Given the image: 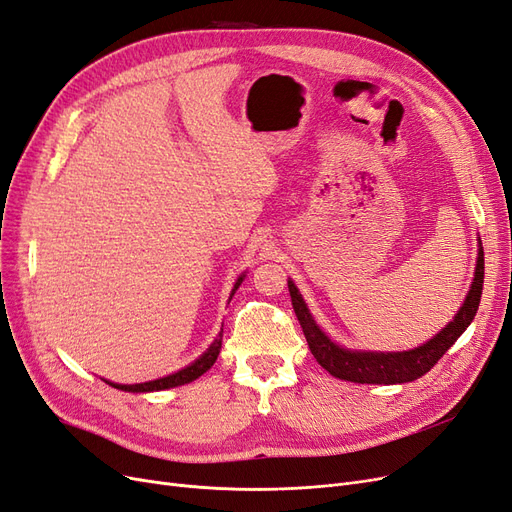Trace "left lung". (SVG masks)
I'll use <instances>...</instances> for the list:
<instances>
[{
    "label": "left lung",
    "instance_id": "1",
    "mask_svg": "<svg viewBox=\"0 0 512 512\" xmlns=\"http://www.w3.org/2000/svg\"><path fill=\"white\" fill-rule=\"evenodd\" d=\"M477 268L468 295L464 299L462 308L453 316L451 323H447L437 335L428 339L426 344L403 350V352H373V350H350L335 344L333 339L316 325L314 316L310 314L304 297H301L295 282L289 278V293L293 301V310L301 329H304L306 342L310 352L318 361V365L327 369L333 377L339 380L354 382V384H405L413 382L428 373L439 358L458 342V337L468 329V325L475 318L479 310V301L483 293V276H485V259H483V246L479 240L477 251Z\"/></svg>",
    "mask_w": 512,
    "mask_h": 512
}]
</instances>
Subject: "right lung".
<instances>
[{
	"instance_id": "right-lung-1",
	"label": "right lung",
	"mask_w": 512,
	"mask_h": 512,
	"mask_svg": "<svg viewBox=\"0 0 512 512\" xmlns=\"http://www.w3.org/2000/svg\"><path fill=\"white\" fill-rule=\"evenodd\" d=\"M244 276H246V274H240V276H238L236 285H234V289H232L230 299L234 297V293H236V289L240 287V282L244 280ZM221 339H223V329H221L219 335L215 337V342H213L211 346H208L206 352H204L202 356H198L192 365H187V367L179 369L177 373L164 375V377H160V380H151V382H143V384H113V382H109V380H103V382L109 384V386H113V388H118V390H124V392H158V390H168V388H177V386L189 384V382L198 380V377H200L202 373H206L208 369H211V367L215 365L217 356H219V350H221Z\"/></svg>"
}]
</instances>
